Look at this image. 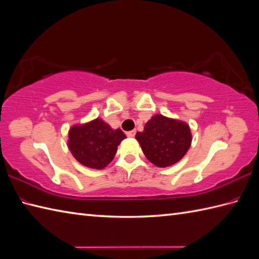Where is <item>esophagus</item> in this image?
Returning a JSON list of instances; mask_svg holds the SVG:
<instances>
[{
    "label": "esophagus",
    "instance_id": "esophagus-1",
    "mask_svg": "<svg viewBox=\"0 0 259 259\" xmlns=\"http://www.w3.org/2000/svg\"><path fill=\"white\" fill-rule=\"evenodd\" d=\"M136 134H137L136 130H131V131H128V132H127V136L130 137V138H132V137L136 136Z\"/></svg>",
    "mask_w": 259,
    "mask_h": 259
}]
</instances>
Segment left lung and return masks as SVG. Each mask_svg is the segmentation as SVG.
<instances>
[{
	"label": "left lung",
	"instance_id": "8db88e82",
	"mask_svg": "<svg viewBox=\"0 0 259 259\" xmlns=\"http://www.w3.org/2000/svg\"><path fill=\"white\" fill-rule=\"evenodd\" d=\"M139 141L147 159L160 167L170 166L181 160L191 146L192 136L189 124L178 120L155 115L147 122Z\"/></svg>",
	"mask_w": 259,
	"mask_h": 259
}]
</instances>
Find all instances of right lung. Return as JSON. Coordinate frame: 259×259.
<instances>
[{"label":"right lung","instance_id":"add662e5","mask_svg":"<svg viewBox=\"0 0 259 259\" xmlns=\"http://www.w3.org/2000/svg\"><path fill=\"white\" fill-rule=\"evenodd\" d=\"M124 138L120 129L113 130L101 119H95L69 130L68 148L79 163L100 170L112 161L117 147Z\"/></svg>","mask_w":259,"mask_h":259}]
</instances>
